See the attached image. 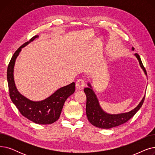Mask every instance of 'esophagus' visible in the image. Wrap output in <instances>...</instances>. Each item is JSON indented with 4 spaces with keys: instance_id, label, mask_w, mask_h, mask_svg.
<instances>
[{
    "instance_id": "1",
    "label": "esophagus",
    "mask_w": 155,
    "mask_h": 155,
    "mask_svg": "<svg viewBox=\"0 0 155 155\" xmlns=\"http://www.w3.org/2000/svg\"><path fill=\"white\" fill-rule=\"evenodd\" d=\"M75 86H76L77 90H82L85 86V81L82 79H79L77 81Z\"/></svg>"
}]
</instances>
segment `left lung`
Here are the masks:
<instances>
[{
    "mask_svg": "<svg viewBox=\"0 0 155 155\" xmlns=\"http://www.w3.org/2000/svg\"><path fill=\"white\" fill-rule=\"evenodd\" d=\"M132 50H134L133 47L132 48ZM134 55L139 61L140 66L143 70L146 75H147V73H146L142 63L140 55L137 53H135ZM88 87L84 88V92L87 97V116L88 121L92 125L102 129H110L126 123L140 110L145 98L144 96L140 103L137 105V106L131 111L126 113L118 114H110L104 111L101 108L98 99H97L95 92H94L90 83H88Z\"/></svg>",
    "mask_w": 155,
    "mask_h": 155,
    "instance_id": "left-lung-1",
    "label": "left lung"
}]
</instances>
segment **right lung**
Returning <instances> with one entry per match:
<instances>
[{
	"mask_svg": "<svg viewBox=\"0 0 155 155\" xmlns=\"http://www.w3.org/2000/svg\"><path fill=\"white\" fill-rule=\"evenodd\" d=\"M38 37V35L32 37L14 53L7 67V82L11 101L23 116L36 124H50L59 119L64 102L75 91V84L72 82L59 88L50 97L41 101H31L18 92L14 80V67L15 60L21 49Z\"/></svg>",
	"mask_w": 155,
	"mask_h": 155,
	"instance_id": "right-lung-1",
	"label": "right lung"
}]
</instances>
